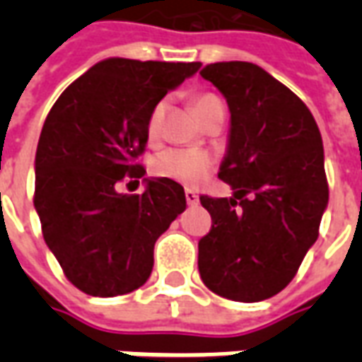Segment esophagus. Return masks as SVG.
Masks as SVG:
<instances>
[{
    "label": "esophagus",
    "instance_id": "obj_1",
    "mask_svg": "<svg viewBox=\"0 0 362 362\" xmlns=\"http://www.w3.org/2000/svg\"><path fill=\"white\" fill-rule=\"evenodd\" d=\"M184 194H186V202H188V205H196L197 202H199V197H197V194L194 189H186Z\"/></svg>",
    "mask_w": 362,
    "mask_h": 362
}]
</instances>
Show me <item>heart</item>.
<instances>
[{
    "label": "heart",
    "instance_id": "b5f03b06",
    "mask_svg": "<svg viewBox=\"0 0 362 362\" xmlns=\"http://www.w3.org/2000/svg\"><path fill=\"white\" fill-rule=\"evenodd\" d=\"M221 103L217 96L213 95H199L194 100V110L197 116H202L207 108H211L213 104ZM166 104L160 100L153 106L147 118V137L151 141L157 139L160 132V124L165 118ZM213 165L211 155H207L205 151L197 149H165L153 158V173L160 178L180 182L186 186H196L197 182H202L209 174Z\"/></svg>",
    "mask_w": 362,
    "mask_h": 362
}]
</instances>
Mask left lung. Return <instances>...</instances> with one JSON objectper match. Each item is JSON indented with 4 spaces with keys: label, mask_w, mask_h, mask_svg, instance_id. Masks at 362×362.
Wrapping results in <instances>:
<instances>
[{
    "label": "left lung",
    "mask_w": 362,
    "mask_h": 362,
    "mask_svg": "<svg viewBox=\"0 0 362 362\" xmlns=\"http://www.w3.org/2000/svg\"><path fill=\"white\" fill-rule=\"evenodd\" d=\"M199 75L230 112L219 178L233 196L199 197L213 225L197 244V269L215 295L266 300L318 238L327 207L322 135L306 104L256 64L217 62Z\"/></svg>",
    "instance_id": "left-lung-1"
}]
</instances>
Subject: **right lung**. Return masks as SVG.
<instances>
[{"mask_svg": "<svg viewBox=\"0 0 362 362\" xmlns=\"http://www.w3.org/2000/svg\"><path fill=\"white\" fill-rule=\"evenodd\" d=\"M199 66L106 58L52 106L36 147L35 209L48 248L83 293L106 298L141 287L157 238L186 209L178 182L143 178V194H119L116 184L145 176L134 160L149 139V112Z\"/></svg>", "mask_w": 362, "mask_h": 362, "instance_id": "add662e5", "label": "right lung"}]
</instances>
